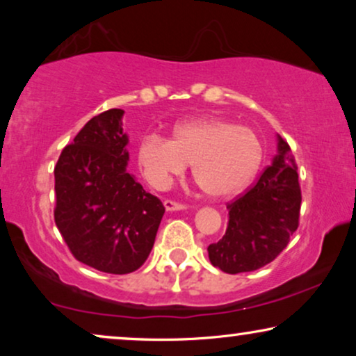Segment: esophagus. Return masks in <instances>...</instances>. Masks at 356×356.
I'll return each instance as SVG.
<instances>
[{"mask_svg":"<svg viewBox=\"0 0 356 356\" xmlns=\"http://www.w3.org/2000/svg\"><path fill=\"white\" fill-rule=\"evenodd\" d=\"M163 206H165V209H167V211H181V209L186 207L184 204L173 201V199H165Z\"/></svg>","mask_w":356,"mask_h":356,"instance_id":"esophagus-1","label":"esophagus"}]
</instances>
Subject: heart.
I'll list each match as a JSON object with an SVG mask.
<instances>
[{
    "instance_id": "1",
    "label": "heart",
    "mask_w": 356,
    "mask_h": 356,
    "mask_svg": "<svg viewBox=\"0 0 356 356\" xmlns=\"http://www.w3.org/2000/svg\"><path fill=\"white\" fill-rule=\"evenodd\" d=\"M138 162L155 188H165L188 163L207 196L228 197L243 191L261 167L262 144L250 128L220 118L179 123L172 140L145 134L138 145Z\"/></svg>"
}]
</instances>
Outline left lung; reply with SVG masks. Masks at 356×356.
<instances>
[{
    "mask_svg": "<svg viewBox=\"0 0 356 356\" xmlns=\"http://www.w3.org/2000/svg\"><path fill=\"white\" fill-rule=\"evenodd\" d=\"M296 162L279 136V154L245 193L227 204L222 240L209 245L212 266L240 274L261 269L285 250L300 225L301 188Z\"/></svg>",
    "mask_w": 356,
    "mask_h": 356,
    "instance_id": "1",
    "label": "left lung"
}]
</instances>
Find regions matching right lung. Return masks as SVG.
I'll return each instance as SVG.
<instances>
[{
	"mask_svg": "<svg viewBox=\"0 0 356 356\" xmlns=\"http://www.w3.org/2000/svg\"><path fill=\"white\" fill-rule=\"evenodd\" d=\"M123 110L86 123L55 167V223L71 254L106 274L138 270L152 251L165 207L126 172Z\"/></svg>",
	"mask_w": 356,
	"mask_h": 356,
	"instance_id": "obj_1",
	"label": "right lung"
}]
</instances>
